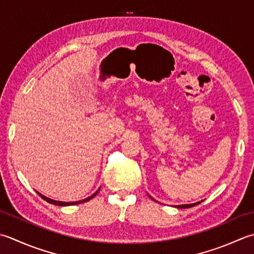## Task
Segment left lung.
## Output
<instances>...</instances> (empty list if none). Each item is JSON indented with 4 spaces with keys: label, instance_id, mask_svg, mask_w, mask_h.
<instances>
[{
    "label": "left lung",
    "instance_id": "left-lung-1",
    "mask_svg": "<svg viewBox=\"0 0 254 254\" xmlns=\"http://www.w3.org/2000/svg\"><path fill=\"white\" fill-rule=\"evenodd\" d=\"M152 198V197H151ZM200 201H198V203H195V204H188V205H179L178 206V208H190V207H193V206H195V205H197V204H199Z\"/></svg>",
    "mask_w": 254,
    "mask_h": 254
}]
</instances>
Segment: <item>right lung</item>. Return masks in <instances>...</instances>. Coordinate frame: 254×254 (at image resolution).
<instances>
[{
	"mask_svg": "<svg viewBox=\"0 0 254 254\" xmlns=\"http://www.w3.org/2000/svg\"><path fill=\"white\" fill-rule=\"evenodd\" d=\"M100 192V189H98L96 192L93 194L92 196H90V197H87V198H85V199H82V200H79V201H73V203H64V201H58V200H54V199H50V198H48V197H46V196H44V195H41L40 193H38V195L40 196L41 198L43 199H45L46 201H48V203H50V204H54V205H58V206H69V205H76V204H81V203H85V201H87V200H90V199H92L93 197H94V196H96V194Z\"/></svg>",
	"mask_w": 254,
	"mask_h": 254,
	"instance_id": "obj_1",
	"label": "right lung"
}]
</instances>
